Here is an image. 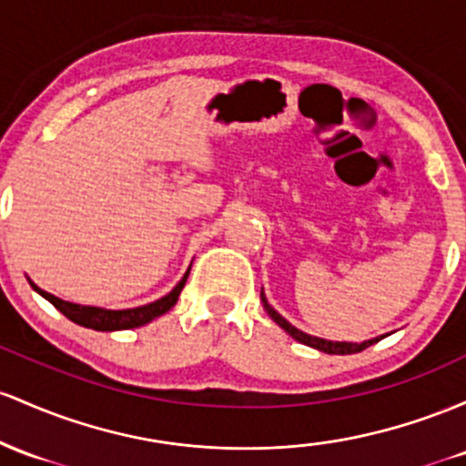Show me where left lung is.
<instances>
[{
  "label": "left lung",
  "mask_w": 466,
  "mask_h": 466,
  "mask_svg": "<svg viewBox=\"0 0 466 466\" xmlns=\"http://www.w3.org/2000/svg\"><path fill=\"white\" fill-rule=\"evenodd\" d=\"M261 303H264L266 312H268V317L273 319V321L277 323V326H279V328H284V330L289 332L290 337L295 339V341L303 343V346H310V348H315V350H319V352H326V354H357V352H360V350H365V348L374 346L376 341H380V339L385 337V334H383V337L368 339V341H363V343H348V341H328V339H319V337H312V334H306V332L297 330V328L292 326V323L286 321V319L281 317L279 312H277L275 308L270 306L268 301H266V297H264V290H261Z\"/></svg>",
  "instance_id": "left-lung-1"
}]
</instances>
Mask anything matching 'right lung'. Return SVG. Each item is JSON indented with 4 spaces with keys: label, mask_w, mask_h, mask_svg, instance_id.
Returning <instances> with one entry per match:
<instances>
[{
    "label": "right lung",
    "mask_w": 466,
    "mask_h": 466,
    "mask_svg": "<svg viewBox=\"0 0 466 466\" xmlns=\"http://www.w3.org/2000/svg\"><path fill=\"white\" fill-rule=\"evenodd\" d=\"M191 270V266H189ZM189 270H187L185 277L176 284V289L165 295L163 299L151 301L147 306H138V308H127V310H106V308H96V306H81V303H72V301H64L59 297L50 295V292L41 290L39 286L30 281V286L39 292L44 299H48L61 315H66L70 321L78 323L83 328H92V330L98 332H114V330H129V328H140L145 323L154 321L156 317L165 315L167 310L176 306L177 297H180L182 289L187 284V277H189Z\"/></svg>",
    "instance_id": "obj_1"
}]
</instances>
